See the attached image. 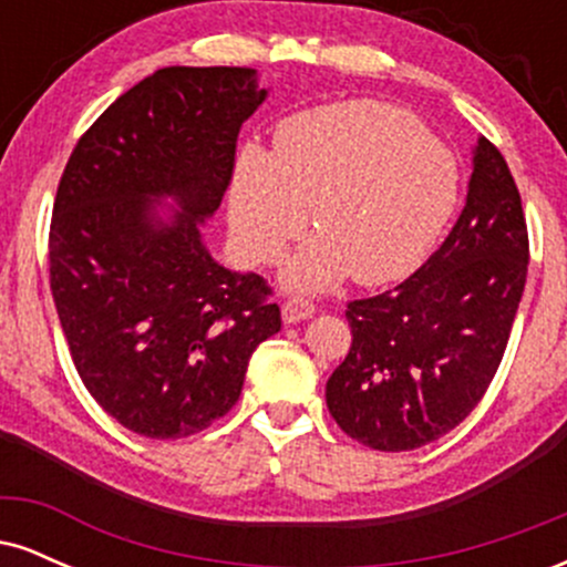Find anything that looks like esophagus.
I'll return each mask as SVG.
<instances>
[{
    "label": "esophagus",
    "mask_w": 567,
    "mask_h": 567,
    "mask_svg": "<svg viewBox=\"0 0 567 567\" xmlns=\"http://www.w3.org/2000/svg\"><path fill=\"white\" fill-rule=\"evenodd\" d=\"M315 303L303 301V298H290V301L282 303V322L285 324H296V322H303L309 320V317H315Z\"/></svg>",
    "instance_id": "obj_1"
}]
</instances>
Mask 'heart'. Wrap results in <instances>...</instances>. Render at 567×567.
Masks as SVG:
<instances>
[{
    "label": "heart",
    "instance_id": "obj_1",
    "mask_svg": "<svg viewBox=\"0 0 567 567\" xmlns=\"http://www.w3.org/2000/svg\"><path fill=\"white\" fill-rule=\"evenodd\" d=\"M453 152L413 114L343 101L285 120L275 148L245 146L229 186V224L252 264H275L306 226L317 237L285 266L292 290L386 285L426 261L458 205Z\"/></svg>",
    "mask_w": 567,
    "mask_h": 567
}]
</instances>
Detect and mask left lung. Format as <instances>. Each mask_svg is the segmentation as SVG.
I'll list each match as a JSON object with an SVG mask.
<instances>
[{
	"label": "left lung",
	"instance_id": "obj_1",
	"mask_svg": "<svg viewBox=\"0 0 567 567\" xmlns=\"http://www.w3.org/2000/svg\"><path fill=\"white\" fill-rule=\"evenodd\" d=\"M528 277V226L509 165L480 135L458 220L429 261L381 296L351 301V349L324 386L351 440L415 451L483 400Z\"/></svg>",
	"mask_w": 567,
	"mask_h": 567
}]
</instances>
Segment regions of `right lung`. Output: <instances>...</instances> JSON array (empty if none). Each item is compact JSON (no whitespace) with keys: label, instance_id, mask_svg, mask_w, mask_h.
<instances>
[{"label":"right lung","instance_id":"obj_1","mask_svg":"<svg viewBox=\"0 0 567 567\" xmlns=\"http://www.w3.org/2000/svg\"><path fill=\"white\" fill-rule=\"evenodd\" d=\"M266 95L256 69L154 71L97 116L58 184L50 290L71 360L143 437L181 440L229 413L252 351L282 328L269 285L202 239Z\"/></svg>","mask_w":567,"mask_h":567}]
</instances>
